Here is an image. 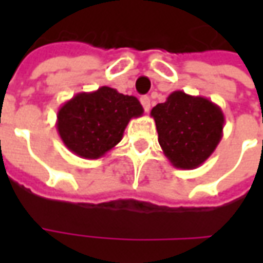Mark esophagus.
I'll list each match as a JSON object with an SVG mask.
<instances>
[{"mask_svg": "<svg viewBox=\"0 0 263 263\" xmlns=\"http://www.w3.org/2000/svg\"><path fill=\"white\" fill-rule=\"evenodd\" d=\"M141 104L143 105V109L146 112H149V109H151V98L148 96H143V97H141Z\"/></svg>", "mask_w": 263, "mask_h": 263, "instance_id": "obj_1", "label": "esophagus"}]
</instances>
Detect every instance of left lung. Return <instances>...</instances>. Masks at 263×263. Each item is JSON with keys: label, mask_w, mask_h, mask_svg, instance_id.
<instances>
[{"label": "left lung", "mask_w": 263, "mask_h": 263, "mask_svg": "<svg viewBox=\"0 0 263 263\" xmlns=\"http://www.w3.org/2000/svg\"><path fill=\"white\" fill-rule=\"evenodd\" d=\"M158 141L165 156L177 169H196L214 152L222 138L224 114L211 100L173 91L155 105Z\"/></svg>", "instance_id": "obj_1"}]
</instances>
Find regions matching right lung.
Masks as SVG:
<instances>
[{
	"mask_svg": "<svg viewBox=\"0 0 263 263\" xmlns=\"http://www.w3.org/2000/svg\"><path fill=\"white\" fill-rule=\"evenodd\" d=\"M142 114L137 97L103 86L66 101L58 111L56 128L70 152L84 159H98L122 139L128 122Z\"/></svg>",
	"mask_w": 263,
	"mask_h": 263,
	"instance_id": "add662e5",
	"label": "right lung"
}]
</instances>
